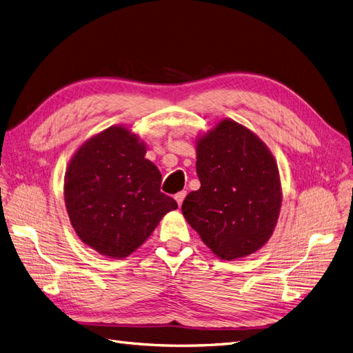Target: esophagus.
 <instances>
[{
  "mask_svg": "<svg viewBox=\"0 0 353 353\" xmlns=\"http://www.w3.org/2000/svg\"><path fill=\"white\" fill-rule=\"evenodd\" d=\"M185 196H187L185 191H179V193H176V194H175V200H176V203H178V206L183 205V201H184Z\"/></svg>",
  "mask_w": 353,
  "mask_h": 353,
  "instance_id": "1",
  "label": "esophagus"
}]
</instances>
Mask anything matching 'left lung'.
<instances>
[{
    "mask_svg": "<svg viewBox=\"0 0 353 353\" xmlns=\"http://www.w3.org/2000/svg\"><path fill=\"white\" fill-rule=\"evenodd\" d=\"M200 188L183 215L222 261L244 258L270 240L281 208L279 166L258 135L231 119L197 138Z\"/></svg>",
    "mask_w": 353,
    "mask_h": 353,
    "instance_id": "left-lung-1",
    "label": "left lung"
}]
</instances>
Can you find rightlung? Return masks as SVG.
Returning a JSON list of instances; mask_svg holds the SVG:
<instances>
[{
  "instance_id": "right-lung-1",
  "label": "right lung",
  "mask_w": 353,
  "mask_h": 353,
  "mask_svg": "<svg viewBox=\"0 0 353 353\" xmlns=\"http://www.w3.org/2000/svg\"><path fill=\"white\" fill-rule=\"evenodd\" d=\"M145 144L123 126L85 141L65 175V203L78 237L94 250L122 259L150 237L176 201L160 191L162 175Z\"/></svg>"
}]
</instances>
